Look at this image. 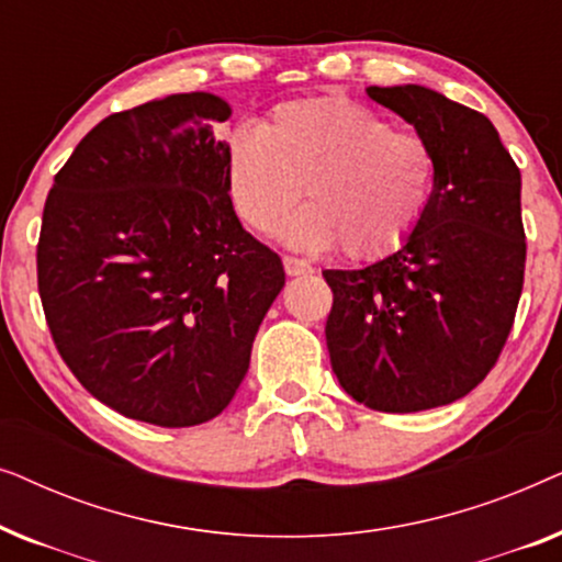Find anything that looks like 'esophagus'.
Instances as JSON below:
<instances>
[{"mask_svg": "<svg viewBox=\"0 0 562 562\" xmlns=\"http://www.w3.org/2000/svg\"><path fill=\"white\" fill-rule=\"evenodd\" d=\"M283 268H286L289 276H310V273H314L312 263H306V260L294 258V256L283 258Z\"/></svg>", "mask_w": 562, "mask_h": 562, "instance_id": "34e87169", "label": "esophagus"}]
</instances>
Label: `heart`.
Masks as SVG:
<instances>
[{
  "label": "heart",
  "instance_id": "1",
  "mask_svg": "<svg viewBox=\"0 0 562 562\" xmlns=\"http://www.w3.org/2000/svg\"><path fill=\"white\" fill-rule=\"evenodd\" d=\"M435 156L425 137L391 130L350 99H302L273 112L263 127L240 125L227 143V189L256 233L289 220L286 240L325 250L342 245L356 260L402 248L425 217Z\"/></svg>",
  "mask_w": 562,
  "mask_h": 562
}]
</instances>
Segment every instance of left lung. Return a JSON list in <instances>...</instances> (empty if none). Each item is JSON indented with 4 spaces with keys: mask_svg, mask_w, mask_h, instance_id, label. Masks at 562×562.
I'll return each instance as SVG.
<instances>
[{
    "mask_svg": "<svg viewBox=\"0 0 562 562\" xmlns=\"http://www.w3.org/2000/svg\"><path fill=\"white\" fill-rule=\"evenodd\" d=\"M435 156L419 227L358 271H322L333 289L327 350L345 394L409 414L452 404L494 368L525 283L521 173L486 114L419 83L368 87Z\"/></svg>",
    "mask_w": 562,
    "mask_h": 562,
    "instance_id": "left-lung-1",
    "label": "left lung"
}]
</instances>
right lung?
Listing matches in <instances>:
<instances>
[{"label": "right lung", "mask_w": 562, "mask_h": 562, "mask_svg": "<svg viewBox=\"0 0 562 562\" xmlns=\"http://www.w3.org/2000/svg\"><path fill=\"white\" fill-rule=\"evenodd\" d=\"M233 114L210 91L110 114L53 179L37 289L66 366L99 402L158 427H194L233 402L281 258L233 210Z\"/></svg>", "instance_id": "obj_1"}]
</instances>
